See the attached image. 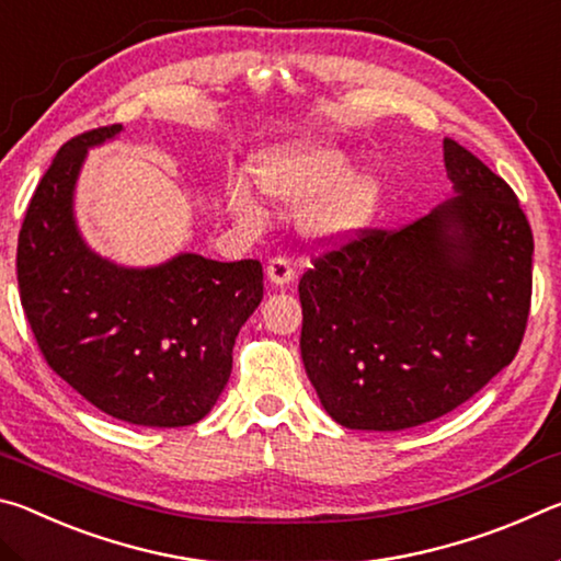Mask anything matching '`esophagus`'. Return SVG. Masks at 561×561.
<instances>
[{"label":"esophagus","mask_w":561,"mask_h":561,"mask_svg":"<svg viewBox=\"0 0 561 561\" xmlns=\"http://www.w3.org/2000/svg\"><path fill=\"white\" fill-rule=\"evenodd\" d=\"M294 267L289 264V260L284 257H274L267 264V279L274 284V287H287V284L294 279Z\"/></svg>","instance_id":"obj_1"}]
</instances>
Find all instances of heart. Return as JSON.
<instances>
[{
	"label": "heart",
	"instance_id": "1",
	"mask_svg": "<svg viewBox=\"0 0 561 561\" xmlns=\"http://www.w3.org/2000/svg\"><path fill=\"white\" fill-rule=\"evenodd\" d=\"M272 203L299 207V225L314 240L336 242L371 222L383 201V175L376 168H354V158L324 140H291L254 158L250 168ZM227 210L237 222L260 230L270 213L244 180L225 190Z\"/></svg>",
	"mask_w": 561,
	"mask_h": 561
}]
</instances>
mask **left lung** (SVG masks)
<instances>
[{
  "label": "left lung",
  "mask_w": 561,
  "mask_h": 561,
  "mask_svg": "<svg viewBox=\"0 0 561 561\" xmlns=\"http://www.w3.org/2000/svg\"><path fill=\"white\" fill-rule=\"evenodd\" d=\"M453 193L304 272L301 360L351 431H405L468 401L522 344L535 240L517 195L445 138Z\"/></svg>",
  "instance_id": "8db88e82"
}]
</instances>
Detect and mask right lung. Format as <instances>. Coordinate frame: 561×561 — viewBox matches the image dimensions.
Wrapping results in <instances>:
<instances>
[{"label":"right lung","instance_id":"right-lung-1","mask_svg":"<svg viewBox=\"0 0 561 561\" xmlns=\"http://www.w3.org/2000/svg\"><path fill=\"white\" fill-rule=\"evenodd\" d=\"M121 133L89 130L51 160L19 232V294L46 364L73 391L118 421L180 428L227 386L234 339L262 301V267L195 252L128 267L91 250L76 185L89 150Z\"/></svg>","mask_w":561,"mask_h":561}]
</instances>
